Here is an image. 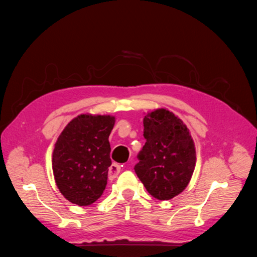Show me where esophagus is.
Instances as JSON below:
<instances>
[{"instance_id": "1", "label": "esophagus", "mask_w": 257, "mask_h": 257, "mask_svg": "<svg viewBox=\"0 0 257 257\" xmlns=\"http://www.w3.org/2000/svg\"><path fill=\"white\" fill-rule=\"evenodd\" d=\"M121 167H122V165H120L118 163H113L111 167L108 168V176H110V178H115L118 176L121 171Z\"/></svg>"}]
</instances>
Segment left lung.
Returning <instances> with one entry per match:
<instances>
[{
	"instance_id": "left-lung-1",
	"label": "left lung",
	"mask_w": 257,
	"mask_h": 257,
	"mask_svg": "<svg viewBox=\"0 0 257 257\" xmlns=\"http://www.w3.org/2000/svg\"><path fill=\"white\" fill-rule=\"evenodd\" d=\"M145 145L135 172L152 196L171 199L188 186L196 151L188 128L172 112L158 108L144 118Z\"/></svg>"
}]
</instances>
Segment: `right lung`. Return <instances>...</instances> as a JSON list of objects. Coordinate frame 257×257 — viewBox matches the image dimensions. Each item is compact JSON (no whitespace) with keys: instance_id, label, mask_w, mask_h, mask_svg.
Listing matches in <instances>:
<instances>
[{"instance_id":"right-lung-1","label":"right lung","mask_w":257,"mask_h":257,"mask_svg":"<svg viewBox=\"0 0 257 257\" xmlns=\"http://www.w3.org/2000/svg\"><path fill=\"white\" fill-rule=\"evenodd\" d=\"M115 118L80 114L63 129L52 159L54 179L61 194L79 206L102 196L111 167L108 136Z\"/></svg>"}]
</instances>
